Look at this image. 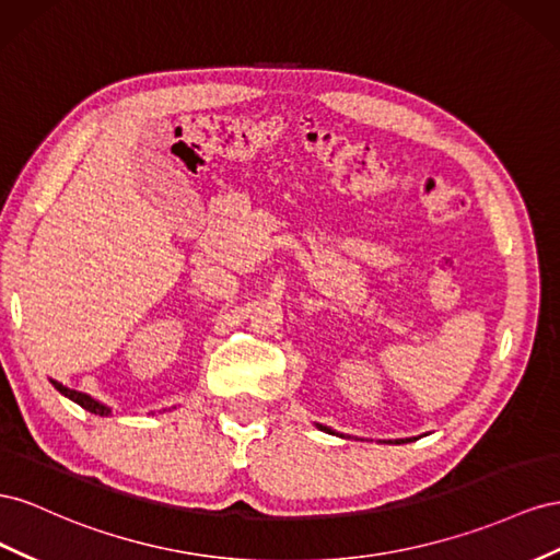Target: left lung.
<instances>
[{
  "label": "left lung",
  "instance_id": "1",
  "mask_svg": "<svg viewBox=\"0 0 560 560\" xmlns=\"http://www.w3.org/2000/svg\"><path fill=\"white\" fill-rule=\"evenodd\" d=\"M318 429L322 431H326V434H335V436H340V439H345V434H338V431L335 429H330V427H324V424H316ZM410 441H415V439H396V441H389V443H410Z\"/></svg>",
  "mask_w": 560,
  "mask_h": 560
}]
</instances>
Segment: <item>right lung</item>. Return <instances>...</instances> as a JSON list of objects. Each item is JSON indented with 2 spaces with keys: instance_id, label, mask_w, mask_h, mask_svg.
I'll return each mask as SVG.
<instances>
[{
  "instance_id": "add662e5",
  "label": "right lung",
  "mask_w": 560,
  "mask_h": 560,
  "mask_svg": "<svg viewBox=\"0 0 560 560\" xmlns=\"http://www.w3.org/2000/svg\"><path fill=\"white\" fill-rule=\"evenodd\" d=\"M51 385H54L62 396H68L70 401L79 404V406H82L84 410H89V412H93V415H101V418H107V415L112 412V408H109V406L101 404L98 398H93V396H89V394H84V392L70 389V387H66V385H60V382H56V380H51Z\"/></svg>"
}]
</instances>
